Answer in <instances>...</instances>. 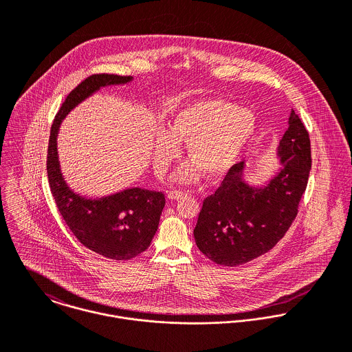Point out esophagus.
Returning <instances> with one entry per match:
<instances>
[{"instance_id": "esophagus-1", "label": "esophagus", "mask_w": 352, "mask_h": 352, "mask_svg": "<svg viewBox=\"0 0 352 352\" xmlns=\"http://www.w3.org/2000/svg\"><path fill=\"white\" fill-rule=\"evenodd\" d=\"M168 199H170V201H179V199H182L183 197H184V192L183 191H169L168 192Z\"/></svg>"}]
</instances>
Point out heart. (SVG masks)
I'll return each mask as SVG.
<instances>
[{
    "label": "heart",
    "mask_w": 352,
    "mask_h": 352,
    "mask_svg": "<svg viewBox=\"0 0 352 352\" xmlns=\"http://www.w3.org/2000/svg\"><path fill=\"white\" fill-rule=\"evenodd\" d=\"M256 130L251 111L221 99L195 101L179 111L168 131H160L154 148V165L162 173L177 157V142H186L191 161L173 175L177 183L197 182L204 172L208 177L223 176L239 160Z\"/></svg>",
    "instance_id": "heart-1"
}]
</instances>
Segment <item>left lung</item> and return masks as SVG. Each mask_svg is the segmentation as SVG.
<instances>
[{"label":"left lung","mask_w":352,"mask_h":352,"mask_svg":"<svg viewBox=\"0 0 352 352\" xmlns=\"http://www.w3.org/2000/svg\"><path fill=\"white\" fill-rule=\"evenodd\" d=\"M276 154L280 169L267 184H248L241 161L203 201L194 237L211 261L226 267L248 263L272 250L292 226L311 168L309 133L294 109Z\"/></svg>","instance_id":"left-lung-1"}]
</instances>
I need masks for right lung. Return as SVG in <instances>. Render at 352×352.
<instances>
[{"label": "right lung", "instance_id": "right-lung-1", "mask_svg": "<svg viewBox=\"0 0 352 352\" xmlns=\"http://www.w3.org/2000/svg\"><path fill=\"white\" fill-rule=\"evenodd\" d=\"M130 81H133L131 76L104 73L92 74L77 85L55 115L47 151L51 194L63 221L82 245L111 260H130L149 248L165 206V197L162 192L140 187L98 199H88L73 192L60 172L56 137L65 116L81 101L100 88Z\"/></svg>", "mask_w": 352, "mask_h": 352}]
</instances>
